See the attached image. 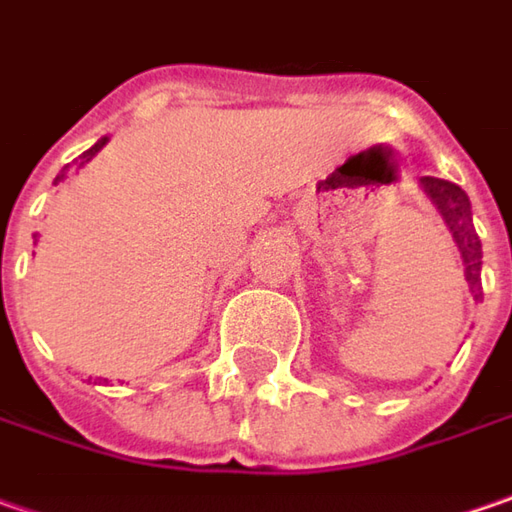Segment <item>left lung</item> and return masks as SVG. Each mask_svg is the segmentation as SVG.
<instances>
[{"label":"left lung","mask_w":512,"mask_h":512,"mask_svg":"<svg viewBox=\"0 0 512 512\" xmlns=\"http://www.w3.org/2000/svg\"><path fill=\"white\" fill-rule=\"evenodd\" d=\"M422 192L433 201V206L439 209L442 221L450 229V235L456 240L459 252H462V263H465V277L470 283V289H479L482 280V240L473 229V212H470V198L465 195V189L442 178H422L419 181Z\"/></svg>","instance_id":"1"}]
</instances>
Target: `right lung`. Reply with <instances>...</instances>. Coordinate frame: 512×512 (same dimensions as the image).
I'll return each mask as SVG.
<instances>
[{"label": "right lung", "instance_id": "obj_1", "mask_svg": "<svg viewBox=\"0 0 512 512\" xmlns=\"http://www.w3.org/2000/svg\"><path fill=\"white\" fill-rule=\"evenodd\" d=\"M104 144H107V138H101V141H98V144H93V147H90V150H87V152H81V155H79V167H84V164H87V161H90V158H93V155H96V152L101 150V147H104ZM64 178H67V167H64L62 172H59V175H56V184H59V181H64Z\"/></svg>", "mask_w": 512, "mask_h": 512}]
</instances>
